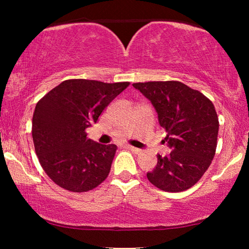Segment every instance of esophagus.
Segmentation results:
<instances>
[{"label": "esophagus", "mask_w": 249, "mask_h": 249, "mask_svg": "<svg viewBox=\"0 0 249 249\" xmlns=\"http://www.w3.org/2000/svg\"><path fill=\"white\" fill-rule=\"evenodd\" d=\"M126 149H129L130 151H133V153H136V154H138V153H141V149H138V148H136V147H133V146H130V145H125L124 146Z\"/></svg>", "instance_id": "1"}]
</instances>
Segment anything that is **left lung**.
I'll use <instances>...</instances> for the list:
<instances>
[{"instance_id":"8db88e82","label":"left lung","mask_w":249,"mask_h":249,"mask_svg":"<svg viewBox=\"0 0 249 249\" xmlns=\"http://www.w3.org/2000/svg\"><path fill=\"white\" fill-rule=\"evenodd\" d=\"M133 87L153 104L167 132L163 142L171 149L165 157L157 155V166L147 172V178L160 190H187L201 179L215 155L218 119L213 103L179 81L138 82Z\"/></svg>"}]
</instances>
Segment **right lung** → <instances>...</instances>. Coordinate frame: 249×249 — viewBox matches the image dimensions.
<instances>
[{"instance_id": "obj_1", "label": "right lung", "mask_w": 249, "mask_h": 249, "mask_svg": "<svg viewBox=\"0 0 249 249\" xmlns=\"http://www.w3.org/2000/svg\"><path fill=\"white\" fill-rule=\"evenodd\" d=\"M128 86L129 82L66 80L36 104L32 126L35 151L46 174L59 187L86 192L107 179L117 147L90 140L86 129Z\"/></svg>"}]
</instances>
